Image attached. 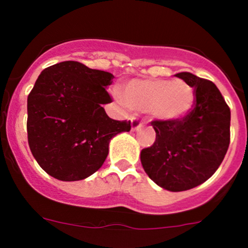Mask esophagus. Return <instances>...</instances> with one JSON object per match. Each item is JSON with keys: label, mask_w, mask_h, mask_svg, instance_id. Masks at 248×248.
Instances as JSON below:
<instances>
[{"label": "esophagus", "mask_w": 248, "mask_h": 248, "mask_svg": "<svg viewBox=\"0 0 248 248\" xmlns=\"http://www.w3.org/2000/svg\"><path fill=\"white\" fill-rule=\"evenodd\" d=\"M142 127H144V124H142V122H139L138 120L136 119H132V131L133 132L139 131V129H141Z\"/></svg>", "instance_id": "34e87169"}]
</instances>
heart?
Wrapping results in <instances>:
<instances>
[{
    "mask_svg": "<svg viewBox=\"0 0 248 248\" xmlns=\"http://www.w3.org/2000/svg\"><path fill=\"white\" fill-rule=\"evenodd\" d=\"M120 102L138 112H147L152 120L172 124L188 116L196 104V91L182 79H132L124 86Z\"/></svg>",
    "mask_w": 248,
    "mask_h": 248,
    "instance_id": "obj_1",
    "label": "heart"
}]
</instances>
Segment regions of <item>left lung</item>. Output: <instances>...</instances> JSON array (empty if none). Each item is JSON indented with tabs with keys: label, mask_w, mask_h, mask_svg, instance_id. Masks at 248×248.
<instances>
[{
	"label": "left lung",
	"mask_w": 248,
	"mask_h": 248,
	"mask_svg": "<svg viewBox=\"0 0 248 248\" xmlns=\"http://www.w3.org/2000/svg\"><path fill=\"white\" fill-rule=\"evenodd\" d=\"M196 91V104L179 122L152 121L154 145L140 152L145 172L171 192L194 188L215 174L231 141V109L212 81L188 72L177 73Z\"/></svg>",
	"instance_id": "obj_1"
}]
</instances>
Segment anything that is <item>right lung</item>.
Segmentation results:
<instances>
[{"label":"right lung","instance_id":"obj_1","mask_svg":"<svg viewBox=\"0 0 248 248\" xmlns=\"http://www.w3.org/2000/svg\"><path fill=\"white\" fill-rule=\"evenodd\" d=\"M111 73L77 61L50 66L27 97V139L37 163L61 181H79L96 172L109 154L111 138L131 131L102 104L111 102L106 87Z\"/></svg>","mask_w":248,"mask_h":248}]
</instances>
